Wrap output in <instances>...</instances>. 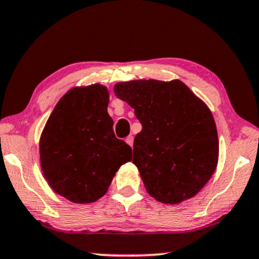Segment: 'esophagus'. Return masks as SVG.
Listing matches in <instances>:
<instances>
[{"label": "esophagus", "mask_w": 259, "mask_h": 259, "mask_svg": "<svg viewBox=\"0 0 259 259\" xmlns=\"http://www.w3.org/2000/svg\"><path fill=\"white\" fill-rule=\"evenodd\" d=\"M125 142L129 145L130 147H133V143H134V137L133 136H127L125 139Z\"/></svg>", "instance_id": "esophagus-1"}]
</instances>
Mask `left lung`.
<instances>
[{
  "label": "left lung",
  "instance_id": "8db88e82",
  "mask_svg": "<svg viewBox=\"0 0 259 259\" xmlns=\"http://www.w3.org/2000/svg\"><path fill=\"white\" fill-rule=\"evenodd\" d=\"M113 91L142 124L133 162L147 192L165 204L197 195L219 161L217 124L207 104L179 80H133Z\"/></svg>",
  "mask_w": 259,
  "mask_h": 259
}]
</instances>
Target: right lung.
<instances>
[{"label": "right lung", "instance_id": "add662e5", "mask_svg": "<svg viewBox=\"0 0 259 259\" xmlns=\"http://www.w3.org/2000/svg\"><path fill=\"white\" fill-rule=\"evenodd\" d=\"M110 93L100 83L70 88L58 100L39 140L45 181L74 203L103 197L116 172L132 160V147L113 134Z\"/></svg>", "mask_w": 259, "mask_h": 259}]
</instances>
